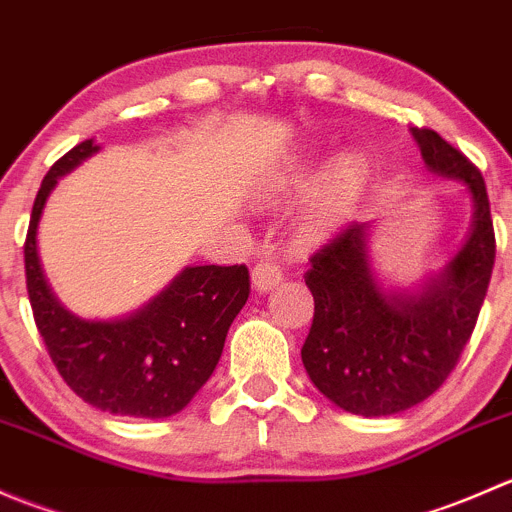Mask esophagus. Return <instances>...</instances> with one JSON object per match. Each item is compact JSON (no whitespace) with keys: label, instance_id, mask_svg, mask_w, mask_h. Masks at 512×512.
Segmentation results:
<instances>
[{"label":"esophagus","instance_id":"34e87169","mask_svg":"<svg viewBox=\"0 0 512 512\" xmlns=\"http://www.w3.org/2000/svg\"><path fill=\"white\" fill-rule=\"evenodd\" d=\"M282 282V270L277 267V262L272 260H257V265L252 267V287L255 292L267 294L270 289H275Z\"/></svg>","mask_w":512,"mask_h":512}]
</instances>
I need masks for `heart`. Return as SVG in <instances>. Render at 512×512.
<instances>
[{"label": "heart", "mask_w": 512, "mask_h": 512, "mask_svg": "<svg viewBox=\"0 0 512 512\" xmlns=\"http://www.w3.org/2000/svg\"><path fill=\"white\" fill-rule=\"evenodd\" d=\"M307 173L309 158H302L277 178V190L299 185ZM369 178V160L361 153L344 151L329 160L322 173L317 175V180H314L312 190H309L307 200L302 205V213H299L302 235L314 240V237L327 235L334 227L347 223L356 205L364 198L366 188H369Z\"/></svg>", "instance_id": "1"}]
</instances>
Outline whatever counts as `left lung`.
Returning <instances> with one entry per match:
<instances>
[{"instance_id": "obj_1", "label": "left lung", "mask_w": 512, "mask_h": 512, "mask_svg": "<svg viewBox=\"0 0 512 512\" xmlns=\"http://www.w3.org/2000/svg\"><path fill=\"white\" fill-rule=\"evenodd\" d=\"M423 165L456 180L473 218L456 255L404 287L371 255L374 220L352 223L312 257L307 272L314 319L302 364L324 399L364 418L391 416L433 394L471 339L495 262V235L483 175L436 131L411 128Z\"/></svg>"}]
</instances>
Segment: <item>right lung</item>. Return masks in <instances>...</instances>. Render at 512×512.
<instances>
[{"instance_id":"1","label":"right lung","mask_w":512,"mask_h":512,"mask_svg":"<svg viewBox=\"0 0 512 512\" xmlns=\"http://www.w3.org/2000/svg\"><path fill=\"white\" fill-rule=\"evenodd\" d=\"M98 151L94 138L79 143L41 180L24 245L34 322L59 374L86 404L118 416L168 418L213 376L227 329L250 294V275L245 265L183 267L143 307L111 319L81 317L61 304L41 267L36 235L59 178Z\"/></svg>"}]
</instances>
